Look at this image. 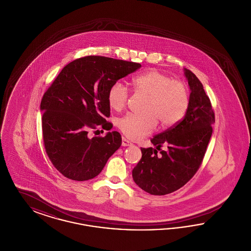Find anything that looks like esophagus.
I'll return each mask as SVG.
<instances>
[{
    "mask_svg": "<svg viewBox=\"0 0 251 251\" xmlns=\"http://www.w3.org/2000/svg\"><path fill=\"white\" fill-rule=\"evenodd\" d=\"M121 144H122L123 147H128V146H131V142L129 140H127L126 138H124V137L122 138V143Z\"/></svg>",
    "mask_w": 251,
    "mask_h": 251,
    "instance_id": "34e87169",
    "label": "esophagus"
}]
</instances>
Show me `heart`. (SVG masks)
Returning <instances> with one entry per match:
<instances>
[{
  "mask_svg": "<svg viewBox=\"0 0 251 251\" xmlns=\"http://www.w3.org/2000/svg\"><path fill=\"white\" fill-rule=\"evenodd\" d=\"M132 87L136 93L149 97V100L145 109L147 116L126 115L118 122L120 131L131 140L150 134L155 128L156 121L162 128L176 125L188 109V86L166 73L156 70L144 72L132 79ZM128 99L129 89L125 84L116 82L110 86L107 100L113 110H122Z\"/></svg>",
  "mask_w": 251,
  "mask_h": 251,
  "instance_id": "heart-1",
  "label": "heart"
}]
</instances>
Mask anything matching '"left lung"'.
I'll use <instances>...</instances> for the list:
<instances>
[{"instance_id": "8db88e82", "label": "left lung", "mask_w": 251, "mask_h": 251, "mask_svg": "<svg viewBox=\"0 0 251 251\" xmlns=\"http://www.w3.org/2000/svg\"><path fill=\"white\" fill-rule=\"evenodd\" d=\"M191 90L182 120L151 139L153 148H141L142 158L132 169V179L144 191L164 196L188 182L202 163L213 133L215 112L198 77L184 69ZM167 145V151L160 148ZM160 154H157V151Z\"/></svg>"}]
</instances>
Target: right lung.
I'll list each match as a JSON object with an SVG mask.
<instances>
[{
  "label": "right lung",
  "instance_id": "obj_1",
  "mask_svg": "<svg viewBox=\"0 0 251 251\" xmlns=\"http://www.w3.org/2000/svg\"><path fill=\"white\" fill-rule=\"evenodd\" d=\"M139 68V63L84 56L64 67L44 93L40 103L44 147L63 176L79 181L93 179L120 149L119 131L92 138L88 132L98 128L111 130L113 125L106 121L108 90Z\"/></svg>",
  "mask_w": 251,
  "mask_h": 251
}]
</instances>
